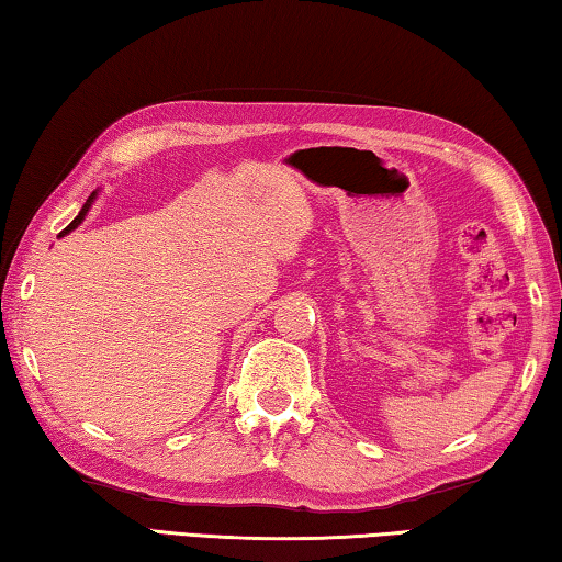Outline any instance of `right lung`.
<instances>
[{"label": "right lung", "instance_id": "add662e5", "mask_svg": "<svg viewBox=\"0 0 562 562\" xmlns=\"http://www.w3.org/2000/svg\"><path fill=\"white\" fill-rule=\"evenodd\" d=\"M91 199H94V194H91V196L87 199V204H85V206H81V211H79V216H77V218H74V221H71V224H69L67 228H64V232H61V234H67V232H71V228H77V226L81 224V218H85V216H87V211H89V206H91Z\"/></svg>", "mask_w": 562, "mask_h": 562}]
</instances>
